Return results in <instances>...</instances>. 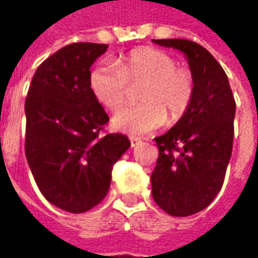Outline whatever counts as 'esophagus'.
I'll return each mask as SVG.
<instances>
[{
    "mask_svg": "<svg viewBox=\"0 0 258 258\" xmlns=\"http://www.w3.org/2000/svg\"><path fill=\"white\" fill-rule=\"evenodd\" d=\"M129 139H131V145H132V148H134V146H136V145H139V144H141V142H142V141H141L139 138H135V136H131Z\"/></svg>",
    "mask_w": 258,
    "mask_h": 258,
    "instance_id": "obj_1",
    "label": "esophagus"
}]
</instances>
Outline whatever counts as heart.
<instances>
[{
  "mask_svg": "<svg viewBox=\"0 0 258 258\" xmlns=\"http://www.w3.org/2000/svg\"><path fill=\"white\" fill-rule=\"evenodd\" d=\"M139 102L112 117V127L127 135H146L181 120L195 96V77L169 53L151 47L136 48L116 63L97 66L90 75L94 97L116 112L129 99L131 87H141Z\"/></svg>",
  "mask_w": 258,
  "mask_h": 258,
  "instance_id": "b5f03b06",
  "label": "heart"
}]
</instances>
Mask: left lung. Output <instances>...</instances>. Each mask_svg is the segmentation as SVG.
<instances>
[{"label": "left lung", "instance_id": "obj_1", "mask_svg": "<svg viewBox=\"0 0 258 258\" xmlns=\"http://www.w3.org/2000/svg\"><path fill=\"white\" fill-rule=\"evenodd\" d=\"M188 58L195 77L194 102L178 123L155 138L159 149L151 175L152 197L165 213L188 217L220 192L231 158L235 100L227 75L213 54L189 40H154Z\"/></svg>", "mask_w": 258, "mask_h": 258}]
</instances>
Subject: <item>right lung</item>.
I'll use <instances>...</instances> for the list:
<instances>
[{"label":"right lung","instance_id":"add662e5","mask_svg":"<svg viewBox=\"0 0 258 258\" xmlns=\"http://www.w3.org/2000/svg\"><path fill=\"white\" fill-rule=\"evenodd\" d=\"M107 44L73 43L38 66L25 97V156L38 189L80 214L107 195L126 135L104 134L109 116L90 89V67Z\"/></svg>","mask_w":258,"mask_h":258}]
</instances>
